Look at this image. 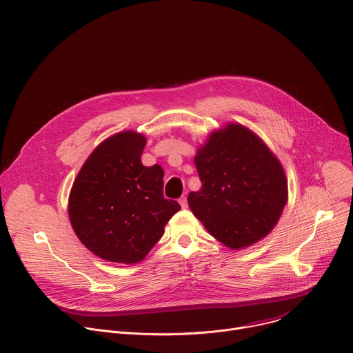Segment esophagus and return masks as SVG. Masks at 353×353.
Here are the masks:
<instances>
[{
	"mask_svg": "<svg viewBox=\"0 0 353 353\" xmlns=\"http://www.w3.org/2000/svg\"><path fill=\"white\" fill-rule=\"evenodd\" d=\"M179 203H180V205H181V208H183V210H185V208L188 207V201H187V196H184V195H183V196L179 199Z\"/></svg>",
	"mask_w": 353,
	"mask_h": 353,
	"instance_id": "obj_1",
	"label": "esophagus"
}]
</instances>
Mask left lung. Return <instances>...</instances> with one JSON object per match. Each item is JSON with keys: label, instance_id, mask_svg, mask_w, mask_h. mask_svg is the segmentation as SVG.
<instances>
[{"label": "left lung", "instance_id": "1", "mask_svg": "<svg viewBox=\"0 0 353 353\" xmlns=\"http://www.w3.org/2000/svg\"><path fill=\"white\" fill-rule=\"evenodd\" d=\"M199 191L188 194L192 214L225 245L239 250L267 236L288 201L281 162L248 128L214 131L194 158Z\"/></svg>", "mask_w": 353, "mask_h": 353}]
</instances>
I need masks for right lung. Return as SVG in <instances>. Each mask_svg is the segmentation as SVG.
Here are the masks:
<instances>
[{
	"mask_svg": "<svg viewBox=\"0 0 353 353\" xmlns=\"http://www.w3.org/2000/svg\"><path fill=\"white\" fill-rule=\"evenodd\" d=\"M145 143V137L134 131L105 139L83 163L70 192L74 232L94 256L112 263L143 260L180 211L177 201L163 196V169L142 165Z\"/></svg>",
	"mask_w": 353,
	"mask_h": 353,
	"instance_id": "obj_1",
	"label": "right lung"
}]
</instances>
